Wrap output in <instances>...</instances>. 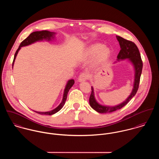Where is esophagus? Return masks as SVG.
<instances>
[{
  "label": "esophagus",
  "instance_id": "1",
  "mask_svg": "<svg viewBox=\"0 0 159 159\" xmlns=\"http://www.w3.org/2000/svg\"><path fill=\"white\" fill-rule=\"evenodd\" d=\"M88 76L86 73H81L78 78V81L79 82H82V81H85L88 80Z\"/></svg>",
  "mask_w": 159,
  "mask_h": 159
}]
</instances>
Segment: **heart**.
Wrapping results in <instances>:
<instances>
[{
    "mask_svg": "<svg viewBox=\"0 0 159 159\" xmlns=\"http://www.w3.org/2000/svg\"><path fill=\"white\" fill-rule=\"evenodd\" d=\"M110 49L107 46H103L102 44L95 43L89 46L84 53L86 58H90L95 56V64H98L105 61L110 55Z\"/></svg>",
    "mask_w": 159,
    "mask_h": 159,
    "instance_id": "heart-1",
    "label": "heart"
}]
</instances>
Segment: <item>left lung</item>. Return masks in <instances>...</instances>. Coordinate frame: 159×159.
Segmentation results:
<instances>
[{"label":"left lung","mask_w":159,"mask_h":159,"mask_svg":"<svg viewBox=\"0 0 159 159\" xmlns=\"http://www.w3.org/2000/svg\"><path fill=\"white\" fill-rule=\"evenodd\" d=\"M116 38L120 47V50L117 56V60L119 61L120 60L129 59L128 60L132 63L134 67L135 79L134 88L130 95L122 103L113 107H109L102 105L97 102L95 98L93 87H91L92 92L89 97V104L94 110L100 113H112L116 110L121 109L135 95L139 88V83L143 68V62L138 48L136 45L131 41L125 40L120 36H116Z\"/></svg>","instance_id":"obj_1"}]
</instances>
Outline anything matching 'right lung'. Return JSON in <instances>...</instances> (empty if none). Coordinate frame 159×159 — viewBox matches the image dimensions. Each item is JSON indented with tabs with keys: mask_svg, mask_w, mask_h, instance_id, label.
Instances as JSON below:
<instances>
[{
	"mask_svg": "<svg viewBox=\"0 0 159 159\" xmlns=\"http://www.w3.org/2000/svg\"><path fill=\"white\" fill-rule=\"evenodd\" d=\"M55 34L56 33H54V32H49V31H48V30L36 31V32H34L31 33L25 40H24L23 42L21 43L19 48L16 50V51L15 52V56H14V59H13V61L12 66H13L16 57V56L18 53V51H20V49H21V47L29 45H31V44H32V43H34L36 42L42 41L43 40H45L47 41H50V40H51L52 39L54 38ZM74 83H75V81L73 80H68V82L66 84V88L64 89L62 102L55 109H54L51 111H46V112H39V111H35L37 113L40 114H46V115H52V114H54L56 113L57 112H58L59 110H61L62 108V107L65 105L66 101L67 100L68 91L70 89V88L73 86Z\"/></svg>",
	"mask_w": 159,
	"mask_h": 159,
	"instance_id": "add662e5",
	"label": "right lung"
}]
</instances>
